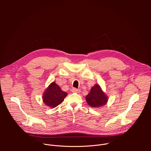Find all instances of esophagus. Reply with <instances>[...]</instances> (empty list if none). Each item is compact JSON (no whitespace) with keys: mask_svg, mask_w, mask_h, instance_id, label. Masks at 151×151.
<instances>
[{"mask_svg":"<svg viewBox=\"0 0 151 151\" xmlns=\"http://www.w3.org/2000/svg\"><path fill=\"white\" fill-rule=\"evenodd\" d=\"M72 91L73 93H79V90L73 88L72 89Z\"/></svg>","mask_w":151,"mask_h":151,"instance_id":"obj_1","label":"esophagus"}]
</instances>
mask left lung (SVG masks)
<instances>
[{
  "instance_id": "obj_1",
  "label": "left lung",
  "mask_w": 151,
  "mask_h": 151,
  "mask_svg": "<svg viewBox=\"0 0 151 151\" xmlns=\"http://www.w3.org/2000/svg\"><path fill=\"white\" fill-rule=\"evenodd\" d=\"M85 100L91 107L99 108L107 103L108 97L103 92L100 86L96 84L91 88L89 94L86 96Z\"/></svg>"
}]
</instances>
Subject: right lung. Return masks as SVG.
Instances as JSON below:
<instances>
[{
    "label": "right lung",
    "instance_id": "right-lung-1",
    "mask_svg": "<svg viewBox=\"0 0 151 151\" xmlns=\"http://www.w3.org/2000/svg\"><path fill=\"white\" fill-rule=\"evenodd\" d=\"M67 96L68 93L66 92L62 91L55 82H52L44 91L42 100L47 106L51 108H54L61 104Z\"/></svg>",
    "mask_w": 151,
    "mask_h": 151
}]
</instances>
